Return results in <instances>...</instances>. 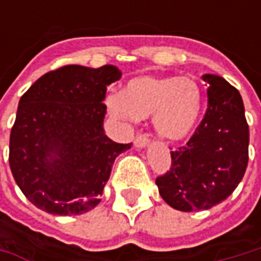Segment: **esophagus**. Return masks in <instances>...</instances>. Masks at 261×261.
Wrapping results in <instances>:
<instances>
[{
    "instance_id": "34e87169",
    "label": "esophagus",
    "mask_w": 261,
    "mask_h": 261,
    "mask_svg": "<svg viewBox=\"0 0 261 261\" xmlns=\"http://www.w3.org/2000/svg\"><path fill=\"white\" fill-rule=\"evenodd\" d=\"M148 142H149L148 136L142 135V134L135 138V146H138V148H145L148 145Z\"/></svg>"
}]
</instances>
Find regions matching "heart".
I'll return each mask as SVG.
<instances>
[{
	"mask_svg": "<svg viewBox=\"0 0 261 261\" xmlns=\"http://www.w3.org/2000/svg\"><path fill=\"white\" fill-rule=\"evenodd\" d=\"M202 105V88L190 76H136L126 84L123 93L106 97L110 115L129 122L152 116L155 132L168 141L192 135Z\"/></svg>",
	"mask_w": 261,
	"mask_h": 261,
	"instance_id": "1",
	"label": "heart"
}]
</instances>
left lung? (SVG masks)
Listing matches in <instances>:
<instances>
[{"mask_svg":"<svg viewBox=\"0 0 261 261\" xmlns=\"http://www.w3.org/2000/svg\"><path fill=\"white\" fill-rule=\"evenodd\" d=\"M207 109L185 146L171 152V167L156 177L161 197L183 212L221 203L243 180L250 132L240 91L222 76L205 74Z\"/></svg>","mask_w":261,"mask_h":261,"instance_id":"obj_1","label":"left lung"}]
</instances>
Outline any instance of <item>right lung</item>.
Listing matches in <instances>:
<instances>
[{
	"label": "right lung",
	"mask_w": 261,
	"mask_h": 261,
	"mask_svg": "<svg viewBox=\"0 0 261 261\" xmlns=\"http://www.w3.org/2000/svg\"><path fill=\"white\" fill-rule=\"evenodd\" d=\"M113 65H66L42 75L21 95L11 135L10 168L23 195L54 215H81L98 205L116 156L132 144L105 134Z\"/></svg>",
	"instance_id": "right-lung-1"
}]
</instances>
